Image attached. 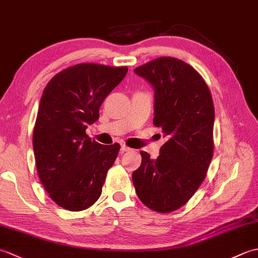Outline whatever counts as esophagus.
I'll use <instances>...</instances> for the list:
<instances>
[{
  "label": "esophagus",
  "instance_id": "34e87169",
  "mask_svg": "<svg viewBox=\"0 0 258 258\" xmlns=\"http://www.w3.org/2000/svg\"><path fill=\"white\" fill-rule=\"evenodd\" d=\"M130 151H132V149H130V147H128V146H126L125 144H123L122 146H120V152H122V153L130 152Z\"/></svg>",
  "mask_w": 258,
  "mask_h": 258
}]
</instances>
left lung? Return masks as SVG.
<instances>
[{"label":"left lung","instance_id":"left-lung-1","mask_svg":"<svg viewBox=\"0 0 258 258\" xmlns=\"http://www.w3.org/2000/svg\"><path fill=\"white\" fill-rule=\"evenodd\" d=\"M134 72L155 90L153 124L168 140L151 160L141 152V166L132 179L139 199L158 213H171L199 189L214 153V103L204 79L182 59L163 56Z\"/></svg>","mask_w":258,"mask_h":258}]
</instances>
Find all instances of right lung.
Masks as SVG:
<instances>
[{
	"mask_svg": "<svg viewBox=\"0 0 258 258\" xmlns=\"http://www.w3.org/2000/svg\"><path fill=\"white\" fill-rule=\"evenodd\" d=\"M127 70L76 64L53 76L43 91L33 130L36 169L48 196L65 210L84 211L100 199L120 146L102 145L85 131Z\"/></svg>",
	"mask_w": 258,
	"mask_h": 258,
	"instance_id": "1",
	"label": "right lung"
}]
</instances>
